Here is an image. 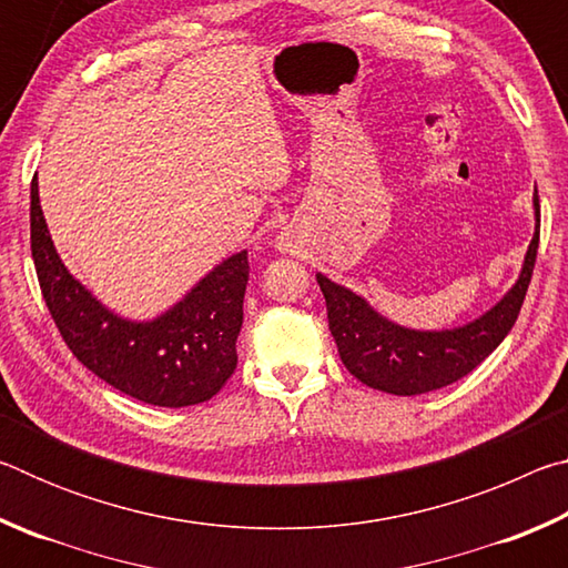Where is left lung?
Segmentation results:
<instances>
[{
  "mask_svg": "<svg viewBox=\"0 0 568 568\" xmlns=\"http://www.w3.org/2000/svg\"><path fill=\"white\" fill-rule=\"evenodd\" d=\"M536 233L526 250L521 275L516 285L491 311L474 323L454 331H410L383 318L348 287L318 277L328 307V328L338 345L341 361L365 386L393 393V396H418L468 376L484 363L514 328L521 313L524 297L534 275L541 207L534 190Z\"/></svg>",
  "mask_w": 568,
  "mask_h": 568,
  "instance_id": "1",
  "label": "left lung"
}]
</instances>
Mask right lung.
I'll list each match as a JSON object with an SVG mask.
<instances>
[{"label":"right lung","instance_id":"1","mask_svg":"<svg viewBox=\"0 0 568 568\" xmlns=\"http://www.w3.org/2000/svg\"><path fill=\"white\" fill-rule=\"evenodd\" d=\"M32 257L54 325L84 368L150 406L205 403L237 365L250 275L247 250L213 267L203 281L155 321H128L108 311L62 265L47 230L37 178L32 180Z\"/></svg>","mask_w":568,"mask_h":568}]
</instances>
